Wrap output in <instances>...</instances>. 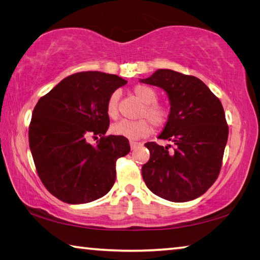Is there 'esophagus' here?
Masks as SVG:
<instances>
[{
  "label": "esophagus",
  "instance_id": "esophagus-1",
  "mask_svg": "<svg viewBox=\"0 0 260 260\" xmlns=\"http://www.w3.org/2000/svg\"><path fill=\"white\" fill-rule=\"evenodd\" d=\"M141 143H139V142H135V141H131L129 142V146H131V149L132 150H134V149L136 148V147H139Z\"/></svg>",
  "mask_w": 260,
  "mask_h": 260
}]
</instances>
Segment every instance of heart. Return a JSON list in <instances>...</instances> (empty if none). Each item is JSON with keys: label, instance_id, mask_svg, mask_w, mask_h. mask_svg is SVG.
<instances>
[{"label": "heart", "instance_id": "obj_1", "mask_svg": "<svg viewBox=\"0 0 260 260\" xmlns=\"http://www.w3.org/2000/svg\"><path fill=\"white\" fill-rule=\"evenodd\" d=\"M133 94L140 102L144 104L143 109L141 110V117L139 120H120L112 125L111 132L114 135L122 136L128 140H138L147 136L151 132V124L156 127H161L166 124L169 119V111L167 109L159 103H157V93L155 89L146 85H136L132 89ZM119 103V93L114 91L109 98L107 104V113L111 119H116L119 114L118 110Z\"/></svg>", "mask_w": 260, "mask_h": 260}]
</instances>
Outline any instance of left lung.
Returning a JSON list of instances; mask_svg holds the SVG:
<instances>
[{"mask_svg": "<svg viewBox=\"0 0 260 260\" xmlns=\"http://www.w3.org/2000/svg\"><path fill=\"white\" fill-rule=\"evenodd\" d=\"M140 82L161 88L170 114L158 138L166 147L147 142L150 159L142 166L147 187L161 199L188 202L203 195L218 178L228 139L222 104L199 78L159 69Z\"/></svg>", "mask_w": 260, "mask_h": 260, "instance_id": "left-lung-1", "label": "left lung"}]
</instances>
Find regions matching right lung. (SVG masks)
Masks as SVG:
<instances>
[{
  "label": "right lung",
  "mask_w": 260,
  "mask_h": 260,
  "mask_svg": "<svg viewBox=\"0 0 260 260\" xmlns=\"http://www.w3.org/2000/svg\"><path fill=\"white\" fill-rule=\"evenodd\" d=\"M125 79L99 71L69 76L35 105L28 139L42 183L57 199L85 204L110 191L116 181V161L129 152V142L104 136L110 119L109 98ZM90 135L103 138L95 146Z\"/></svg>",
  "instance_id": "1"
}]
</instances>
